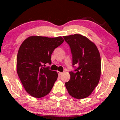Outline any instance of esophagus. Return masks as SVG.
<instances>
[{
  "instance_id": "1",
  "label": "esophagus",
  "mask_w": 120,
  "mask_h": 120,
  "mask_svg": "<svg viewBox=\"0 0 120 120\" xmlns=\"http://www.w3.org/2000/svg\"><path fill=\"white\" fill-rule=\"evenodd\" d=\"M57 73H58V75H61L62 74H63V72H60V71H57Z\"/></svg>"
}]
</instances>
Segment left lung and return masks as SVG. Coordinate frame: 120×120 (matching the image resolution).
Returning a JSON list of instances; mask_svg holds the SVG:
<instances>
[{"label":"left lung","instance_id":"obj_1","mask_svg":"<svg viewBox=\"0 0 120 120\" xmlns=\"http://www.w3.org/2000/svg\"><path fill=\"white\" fill-rule=\"evenodd\" d=\"M69 45L72 54L73 67L78 66L70 71L71 78L65 83L68 93L80 99L90 95L99 82L101 59L97 47L87 38L81 34L64 36Z\"/></svg>","mask_w":120,"mask_h":120}]
</instances>
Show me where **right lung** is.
Masks as SVG:
<instances>
[{
  "mask_svg": "<svg viewBox=\"0 0 120 120\" xmlns=\"http://www.w3.org/2000/svg\"><path fill=\"white\" fill-rule=\"evenodd\" d=\"M61 37L31 36L21 44L17 56V71L25 90L30 95L42 98L53 87L58 74L43 65L51 64V55L61 45Z\"/></svg>",
  "mask_w": 120,
  "mask_h": 120,
  "instance_id": "right-lung-1",
  "label": "right lung"
}]
</instances>
